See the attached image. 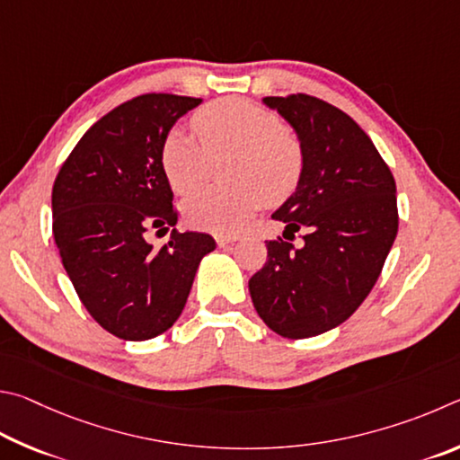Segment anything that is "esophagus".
<instances>
[{
    "label": "esophagus",
    "mask_w": 460,
    "mask_h": 460,
    "mask_svg": "<svg viewBox=\"0 0 460 460\" xmlns=\"http://www.w3.org/2000/svg\"><path fill=\"white\" fill-rule=\"evenodd\" d=\"M216 243H217V246H220V248H226V246H230L232 243H236V236H222V234H217L216 236Z\"/></svg>",
    "instance_id": "34e87169"
}]
</instances>
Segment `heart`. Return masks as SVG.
<instances>
[{
  "instance_id": "1",
  "label": "heart",
  "mask_w": 460,
  "mask_h": 460,
  "mask_svg": "<svg viewBox=\"0 0 460 460\" xmlns=\"http://www.w3.org/2000/svg\"><path fill=\"white\" fill-rule=\"evenodd\" d=\"M199 137L172 131L159 149V165L175 193L198 190L212 172V161L230 157L226 177L232 185L204 188L183 201L185 222L198 230L232 234L264 201L291 196L305 167L299 137L269 109L244 99H220L191 117Z\"/></svg>"
}]
</instances>
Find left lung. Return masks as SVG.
<instances>
[{
	"mask_svg": "<svg viewBox=\"0 0 460 460\" xmlns=\"http://www.w3.org/2000/svg\"><path fill=\"white\" fill-rule=\"evenodd\" d=\"M299 135L305 167L272 217L305 246L267 240V262L248 280L254 309L272 332L307 340L341 325L372 291L398 234L396 181L348 112L317 96H267Z\"/></svg>",
	"mask_w": 460,
	"mask_h": 460,
	"instance_id": "obj_1",
	"label": "left lung"
}]
</instances>
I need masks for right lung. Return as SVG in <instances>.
<instances>
[{
  "instance_id": "1",
  "label": "right lung",
  "mask_w": 460,
  "mask_h": 460,
  "mask_svg": "<svg viewBox=\"0 0 460 460\" xmlns=\"http://www.w3.org/2000/svg\"><path fill=\"white\" fill-rule=\"evenodd\" d=\"M201 99L149 93L119 104L80 137L52 188V232L78 299L119 340L145 341L181 315L198 264L216 248L201 232L145 234L177 222L159 165L169 128ZM155 232V234H157Z\"/></svg>"
}]
</instances>
